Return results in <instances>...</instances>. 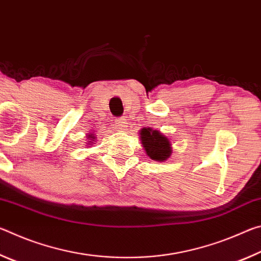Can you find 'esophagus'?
<instances>
[{
  "label": "esophagus",
  "mask_w": 261,
  "mask_h": 261,
  "mask_svg": "<svg viewBox=\"0 0 261 261\" xmlns=\"http://www.w3.org/2000/svg\"><path fill=\"white\" fill-rule=\"evenodd\" d=\"M126 121H125V118H118L117 121H115V126H116V129L118 130V131H122V132H124L125 130H126Z\"/></svg>",
  "instance_id": "esophagus-1"
}]
</instances>
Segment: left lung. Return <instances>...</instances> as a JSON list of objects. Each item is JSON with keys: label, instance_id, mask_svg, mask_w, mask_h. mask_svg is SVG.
Wrapping results in <instances>:
<instances>
[{"label": "left lung", "instance_id": "obj_1", "mask_svg": "<svg viewBox=\"0 0 261 261\" xmlns=\"http://www.w3.org/2000/svg\"><path fill=\"white\" fill-rule=\"evenodd\" d=\"M139 137L145 153L149 159L163 162L170 158L173 152L170 140L161 131L154 130L152 127H143L139 131Z\"/></svg>", "mask_w": 261, "mask_h": 261}]
</instances>
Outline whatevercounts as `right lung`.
Returning a JSON list of instances; mask_svg holds the SVG:
<instances>
[{
	"label": "right lung",
	"mask_w": 261,
	"mask_h": 261,
	"mask_svg": "<svg viewBox=\"0 0 261 261\" xmlns=\"http://www.w3.org/2000/svg\"><path fill=\"white\" fill-rule=\"evenodd\" d=\"M87 139H88V141H87V145H91L92 146V144H94V139H95V137H94V135L93 134H88L87 136Z\"/></svg>",
	"instance_id": "right-lung-1"
}]
</instances>
